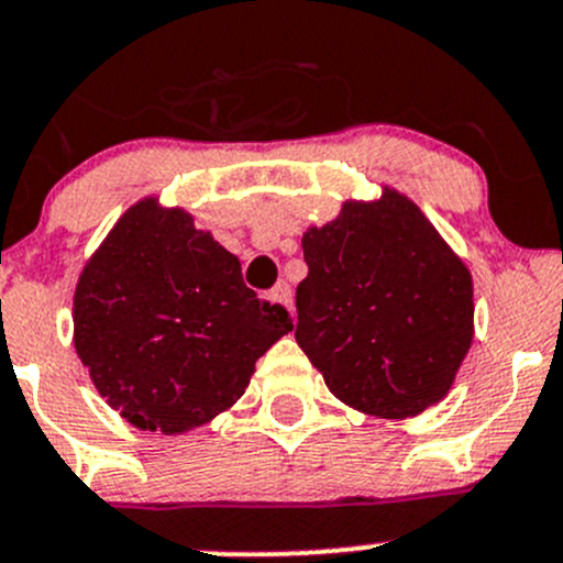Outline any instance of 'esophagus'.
Masks as SVG:
<instances>
[{"label": "esophagus", "instance_id": "obj_1", "mask_svg": "<svg viewBox=\"0 0 563 563\" xmlns=\"http://www.w3.org/2000/svg\"><path fill=\"white\" fill-rule=\"evenodd\" d=\"M271 298L279 300V303L287 308V311H292V289H289L287 282H279L274 289H271Z\"/></svg>", "mask_w": 563, "mask_h": 563}]
</instances>
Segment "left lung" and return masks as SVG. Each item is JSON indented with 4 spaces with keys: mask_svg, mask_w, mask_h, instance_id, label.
<instances>
[{
    "mask_svg": "<svg viewBox=\"0 0 563 563\" xmlns=\"http://www.w3.org/2000/svg\"><path fill=\"white\" fill-rule=\"evenodd\" d=\"M295 341L338 400L405 419L449 395L473 343V279L413 201L384 190L303 235Z\"/></svg>",
    "mask_w": 563,
    "mask_h": 563,
    "instance_id": "left-lung-1",
    "label": "left lung"
}]
</instances>
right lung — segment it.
<instances>
[{"label":"right lung","instance_id":"obj_1","mask_svg":"<svg viewBox=\"0 0 563 563\" xmlns=\"http://www.w3.org/2000/svg\"><path fill=\"white\" fill-rule=\"evenodd\" d=\"M289 330L287 308L246 287L239 257L155 198L120 217L77 282V354L99 395L150 432L231 408Z\"/></svg>","mask_w":563,"mask_h":563}]
</instances>
